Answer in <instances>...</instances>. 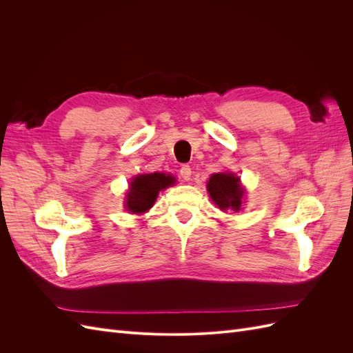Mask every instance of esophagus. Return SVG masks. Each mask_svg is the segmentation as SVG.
I'll use <instances>...</instances> for the list:
<instances>
[{
	"label": "esophagus",
	"instance_id": "obj_1",
	"mask_svg": "<svg viewBox=\"0 0 353 353\" xmlns=\"http://www.w3.org/2000/svg\"><path fill=\"white\" fill-rule=\"evenodd\" d=\"M179 174H181V176H183L184 181H190V178H191V166L190 165H183V166H181V169H179Z\"/></svg>",
	"mask_w": 353,
	"mask_h": 353
}]
</instances>
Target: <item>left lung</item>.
Masks as SVG:
<instances>
[{
	"mask_svg": "<svg viewBox=\"0 0 353 353\" xmlns=\"http://www.w3.org/2000/svg\"><path fill=\"white\" fill-rule=\"evenodd\" d=\"M208 191L210 199L216 203L219 209L240 210L243 188L239 176L228 172L213 174L208 183Z\"/></svg>",
	"mask_w": 353,
	"mask_h": 353,
	"instance_id": "left-lung-1",
	"label": "left lung"
}]
</instances>
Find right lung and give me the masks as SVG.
I'll return each instance as SVG.
<instances>
[{
	"label": "right lung",
	"instance_id": "1",
	"mask_svg": "<svg viewBox=\"0 0 353 353\" xmlns=\"http://www.w3.org/2000/svg\"><path fill=\"white\" fill-rule=\"evenodd\" d=\"M174 183V176L160 172L135 176L131 183L130 193L126 196V209L132 213L147 212L154 205L159 191Z\"/></svg>",
	"mask_w": 353,
	"mask_h": 353
}]
</instances>
